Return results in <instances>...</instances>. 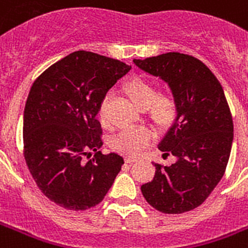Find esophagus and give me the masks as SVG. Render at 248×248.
Returning a JSON list of instances; mask_svg holds the SVG:
<instances>
[{
    "label": "esophagus",
    "mask_w": 248,
    "mask_h": 248,
    "mask_svg": "<svg viewBox=\"0 0 248 248\" xmlns=\"http://www.w3.org/2000/svg\"><path fill=\"white\" fill-rule=\"evenodd\" d=\"M136 158H134V157H126V162L127 163H132V162H135Z\"/></svg>",
    "instance_id": "obj_1"
}]
</instances>
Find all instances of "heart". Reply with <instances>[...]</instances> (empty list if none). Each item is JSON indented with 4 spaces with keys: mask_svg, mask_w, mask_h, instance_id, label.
<instances>
[{
    "mask_svg": "<svg viewBox=\"0 0 248 248\" xmlns=\"http://www.w3.org/2000/svg\"><path fill=\"white\" fill-rule=\"evenodd\" d=\"M124 93L128 99L140 109H147L148 116L159 128H167L175 124L180 113V101L172 90L166 89L158 91V87L151 81L144 78H134L126 85ZM109 96H104L99 107V120L103 126H107L105 107ZM155 140V132L149 127L124 128L112 139V147L128 157L140 155Z\"/></svg>",
    "mask_w": 248,
    "mask_h": 248,
    "instance_id": "1",
    "label": "heart"
}]
</instances>
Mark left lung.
Instances as JSON below:
<instances>
[{"instance_id":"8db88e82","label":"left lung","mask_w":248,"mask_h":248,"mask_svg":"<svg viewBox=\"0 0 248 248\" xmlns=\"http://www.w3.org/2000/svg\"><path fill=\"white\" fill-rule=\"evenodd\" d=\"M134 63L169 82L180 101V113L159 143L171 166L155 163L153 180L141 185L147 202L163 214H183L201 206L227 170L233 118L219 79L200 59L166 52Z\"/></svg>"}]
</instances>
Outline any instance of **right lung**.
I'll return each instance as SVG.
<instances>
[{
    "mask_svg": "<svg viewBox=\"0 0 248 248\" xmlns=\"http://www.w3.org/2000/svg\"><path fill=\"white\" fill-rule=\"evenodd\" d=\"M128 71L120 60L79 50L48 67L31 87L23 153L37 186L62 207L96 206L121 171L122 155L99 151L103 130L96 114L108 90ZM91 150L95 155L86 163Z\"/></svg>",
    "mask_w": 248,
    "mask_h": 248,
    "instance_id": "obj_1",
    "label": "right lung"
}]
</instances>
